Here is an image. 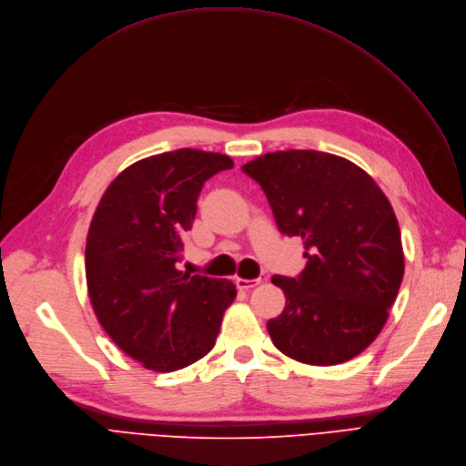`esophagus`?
Here are the masks:
<instances>
[{
    "instance_id": "1",
    "label": "esophagus",
    "mask_w": 466,
    "mask_h": 466,
    "mask_svg": "<svg viewBox=\"0 0 466 466\" xmlns=\"http://www.w3.org/2000/svg\"><path fill=\"white\" fill-rule=\"evenodd\" d=\"M235 283H237V287H238L240 290H248V289H252V287H256V285L259 283V279H243V277H237Z\"/></svg>"
}]
</instances>
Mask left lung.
Here are the masks:
<instances>
[{"label": "left lung", "mask_w": 466, "mask_h": 466, "mask_svg": "<svg viewBox=\"0 0 466 466\" xmlns=\"http://www.w3.org/2000/svg\"><path fill=\"white\" fill-rule=\"evenodd\" d=\"M243 170L268 197L279 231L304 240L306 268L273 275L287 306L268 321L279 351L308 365L356 358L388 319L401 279L396 214L356 164L321 151H277Z\"/></svg>", "instance_id": "obj_1"}]
</instances>
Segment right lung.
<instances>
[{"label": "right lung", "instance_id": "1", "mask_svg": "<svg viewBox=\"0 0 466 466\" xmlns=\"http://www.w3.org/2000/svg\"><path fill=\"white\" fill-rule=\"evenodd\" d=\"M229 168V157L197 148L148 157L108 185L93 214L86 243L93 311L122 351L158 373L207 356L237 296L228 279L176 268L204 181Z\"/></svg>", "mask_w": 466, "mask_h": 466}]
</instances>
